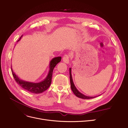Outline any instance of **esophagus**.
<instances>
[{"label": "esophagus", "mask_w": 128, "mask_h": 128, "mask_svg": "<svg viewBox=\"0 0 128 128\" xmlns=\"http://www.w3.org/2000/svg\"><path fill=\"white\" fill-rule=\"evenodd\" d=\"M63 61L66 64L70 63V56L67 54L65 55L63 58Z\"/></svg>", "instance_id": "esophagus-1"}]
</instances>
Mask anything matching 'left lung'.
Segmentation results:
<instances>
[{
  "instance_id": "8db88e82",
  "label": "left lung",
  "mask_w": 128,
  "mask_h": 128,
  "mask_svg": "<svg viewBox=\"0 0 128 128\" xmlns=\"http://www.w3.org/2000/svg\"><path fill=\"white\" fill-rule=\"evenodd\" d=\"M70 87H71V89L72 90V91L73 92L74 94L76 96L80 98H82V99H91V98H95L97 96H95V97H90V96H86L84 95L83 94H82L81 92H80L78 90L77 88H76V87L75 86L74 84V83L73 82V80H72V68H70Z\"/></svg>"
}]
</instances>
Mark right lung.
Listing matches in <instances>:
<instances>
[{"label": "right lung", "instance_id": "obj_1", "mask_svg": "<svg viewBox=\"0 0 128 128\" xmlns=\"http://www.w3.org/2000/svg\"><path fill=\"white\" fill-rule=\"evenodd\" d=\"M22 36H21V37L17 42H19ZM61 60V57L58 56L53 58L52 60L50 61L49 63V70L48 74L46 76V77L43 80L40 82H32L24 81L20 79L13 72L12 68V65L11 71L15 81L18 83L22 88L32 93L40 94L47 90L50 86L51 83H52V73L54 68L56 67L57 64H58L59 62H60Z\"/></svg>", "mask_w": 128, "mask_h": 128}]
</instances>
